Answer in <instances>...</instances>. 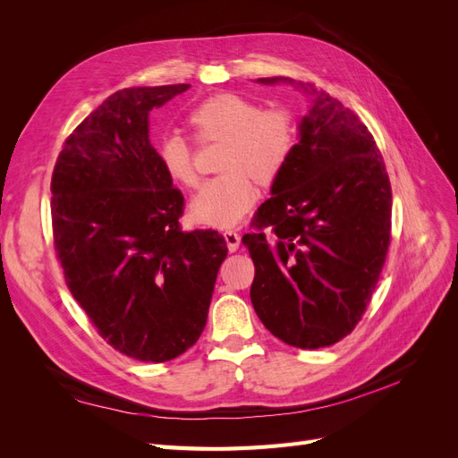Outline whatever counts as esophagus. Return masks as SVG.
Returning <instances> with one entry per match:
<instances>
[{"instance_id": "esophagus-1", "label": "esophagus", "mask_w": 458, "mask_h": 458, "mask_svg": "<svg viewBox=\"0 0 458 458\" xmlns=\"http://www.w3.org/2000/svg\"><path fill=\"white\" fill-rule=\"evenodd\" d=\"M224 237H225L229 252H234L241 246V234L237 231H225Z\"/></svg>"}]
</instances>
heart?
Here are the masks:
<instances>
[{"label":"heart","instance_id":"b5f03b06","mask_svg":"<svg viewBox=\"0 0 458 458\" xmlns=\"http://www.w3.org/2000/svg\"><path fill=\"white\" fill-rule=\"evenodd\" d=\"M197 141H224L219 168L191 200V216L204 225L229 229L239 224L258 199V187L271 185L294 152L296 130L284 108H266L234 93H217L192 106L187 114ZM158 160L174 182L192 187L199 175L192 148L177 133L164 135Z\"/></svg>","mask_w":458,"mask_h":458}]
</instances>
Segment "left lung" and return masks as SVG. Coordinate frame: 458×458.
<instances>
[{
	"label": "left lung",
	"mask_w": 458,
	"mask_h": 458,
	"mask_svg": "<svg viewBox=\"0 0 458 458\" xmlns=\"http://www.w3.org/2000/svg\"><path fill=\"white\" fill-rule=\"evenodd\" d=\"M310 97L298 143L242 244L254 261L252 306L273 336L327 348L361 321L382 273L392 229V187L365 123L335 97L290 78Z\"/></svg>",
	"instance_id": "8db88e82"
}]
</instances>
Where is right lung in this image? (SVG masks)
<instances>
[{
  "instance_id": "1",
  "label": "right lung",
  "mask_w": 458,
  "mask_h": 458,
  "mask_svg": "<svg viewBox=\"0 0 458 458\" xmlns=\"http://www.w3.org/2000/svg\"><path fill=\"white\" fill-rule=\"evenodd\" d=\"M189 84L113 93L66 137L51 177L55 252L97 332L137 361L185 353L206 327L227 242L183 231V195L148 140V113Z\"/></svg>"
}]
</instances>
